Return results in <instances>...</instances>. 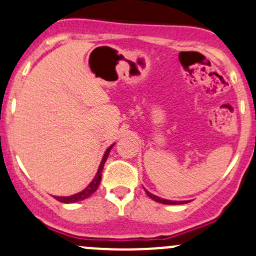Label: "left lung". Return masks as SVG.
<instances>
[{
	"instance_id": "obj_1",
	"label": "left lung",
	"mask_w": 256,
	"mask_h": 256,
	"mask_svg": "<svg viewBox=\"0 0 256 256\" xmlns=\"http://www.w3.org/2000/svg\"><path fill=\"white\" fill-rule=\"evenodd\" d=\"M146 194H148V197H150V198L153 200V201H157V202H160V204H164V205H182V204H184L186 201H171V200H164V198H160V197L156 196V194H150V192H148L147 190H144Z\"/></svg>"
}]
</instances>
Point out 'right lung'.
Instances as JSON below:
<instances>
[{"label": "right lung", "instance_id": "1", "mask_svg": "<svg viewBox=\"0 0 256 256\" xmlns=\"http://www.w3.org/2000/svg\"><path fill=\"white\" fill-rule=\"evenodd\" d=\"M114 144H112L110 147L108 148V150H106V153H104L103 156V160H102L100 162V166H99V170L98 172H96V177L93 178V181L90 182L89 184H88V187H85L82 191L78 192V194H72V196H55V198L58 200V201H60V202H64V204H74V202H78V201H82V200L88 198L89 196H92V194H94V192L96 191V188L99 187V184H100V180H102V172H103V168H104V163H106V158H108L109 156V152H110L112 147H113Z\"/></svg>", "mask_w": 256, "mask_h": 256}]
</instances>
